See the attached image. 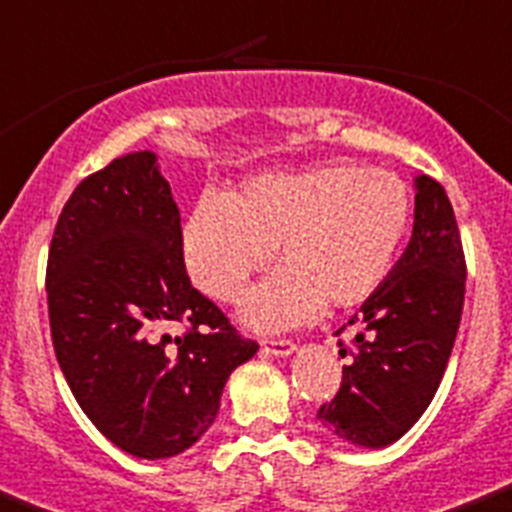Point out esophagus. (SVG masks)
I'll return each mask as SVG.
<instances>
[{
  "label": "esophagus",
  "instance_id": "1",
  "mask_svg": "<svg viewBox=\"0 0 512 512\" xmlns=\"http://www.w3.org/2000/svg\"><path fill=\"white\" fill-rule=\"evenodd\" d=\"M263 351L273 356H289L296 351V343L294 341H263Z\"/></svg>",
  "mask_w": 512,
  "mask_h": 512
}]
</instances>
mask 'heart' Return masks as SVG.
Masks as SVG:
<instances>
[{"label":"heart","mask_w":512,"mask_h":512,"mask_svg":"<svg viewBox=\"0 0 512 512\" xmlns=\"http://www.w3.org/2000/svg\"><path fill=\"white\" fill-rule=\"evenodd\" d=\"M414 197L401 176L359 163L265 174L236 192L203 195L182 229L187 273L216 302L234 304L249 278L281 268L249 296L244 317L260 330L309 320L377 291L411 229Z\"/></svg>","instance_id":"heart-1"}]
</instances>
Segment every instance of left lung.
I'll use <instances>...</instances> for the list:
<instances>
[{"mask_svg":"<svg viewBox=\"0 0 512 512\" xmlns=\"http://www.w3.org/2000/svg\"><path fill=\"white\" fill-rule=\"evenodd\" d=\"M466 296V255L453 205L432 176H416L414 234L401 263L336 336L341 388L317 419L338 437L382 448L403 437L435 398Z\"/></svg>","mask_w":512,"mask_h":512,"instance_id":"1","label":"left lung"}]
</instances>
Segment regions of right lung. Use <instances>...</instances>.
Segmentation results:
<instances>
[{
    "mask_svg": "<svg viewBox=\"0 0 512 512\" xmlns=\"http://www.w3.org/2000/svg\"><path fill=\"white\" fill-rule=\"evenodd\" d=\"M46 299L80 409L148 461L195 445L216 422L231 372L260 349L192 286L179 208L150 150L77 184L51 236ZM171 324L183 328L176 339Z\"/></svg>",
    "mask_w": 512,
    "mask_h": 512,
    "instance_id": "obj_1",
    "label": "right lung"
}]
</instances>
